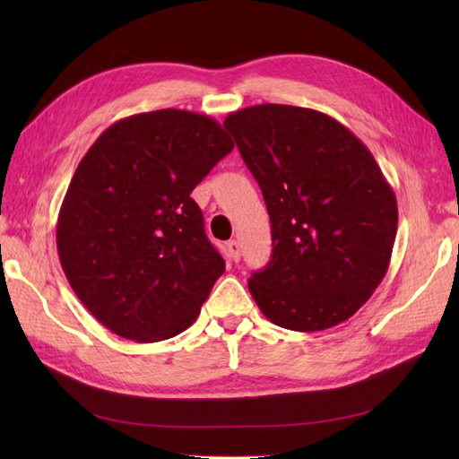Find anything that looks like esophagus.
Returning <instances> with one entry per match:
<instances>
[{
	"label": "esophagus",
	"instance_id": "obj_1",
	"mask_svg": "<svg viewBox=\"0 0 459 459\" xmlns=\"http://www.w3.org/2000/svg\"><path fill=\"white\" fill-rule=\"evenodd\" d=\"M227 250H229V258L232 262H238L240 260V247H238L237 240H229L227 242Z\"/></svg>",
	"mask_w": 459,
	"mask_h": 459
}]
</instances>
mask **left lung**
I'll use <instances>...</instances> for the list:
<instances>
[{"label":"left lung","mask_w":459,"mask_h":459,"mask_svg":"<svg viewBox=\"0 0 459 459\" xmlns=\"http://www.w3.org/2000/svg\"><path fill=\"white\" fill-rule=\"evenodd\" d=\"M224 128L270 214L272 258L248 280L260 311L291 331L343 324L383 281L398 227L373 153L335 118L299 106H248Z\"/></svg>","instance_id":"obj_1"}]
</instances>
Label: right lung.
I'll use <instances>...</instances> for the list:
<instances>
[{"instance_id": "1", "label": "right lung", "mask_w": 459, "mask_h": 459, "mask_svg": "<svg viewBox=\"0 0 459 459\" xmlns=\"http://www.w3.org/2000/svg\"><path fill=\"white\" fill-rule=\"evenodd\" d=\"M235 143L209 116L134 114L104 130L58 211L68 284L104 327L155 343L197 319L224 272L191 191Z\"/></svg>"}]
</instances>
